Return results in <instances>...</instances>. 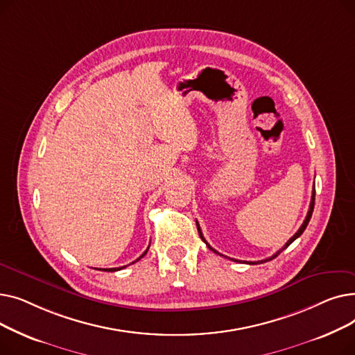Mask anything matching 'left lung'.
Returning <instances> with one entry per match:
<instances>
[{
	"mask_svg": "<svg viewBox=\"0 0 355 355\" xmlns=\"http://www.w3.org/2000/svg\"><path fill=\"white\" fill-rule=\"evenodd\" d=\"M313 204H315V190L312 191V198H311V204H309V210H308V214H306V217H305V220H304V223H302V226L300 227V230H297V232H296V233H295V234H293V236H292V237H291V239H289V240L286 241V245H285V246H284V248H282L281 250H277V252H276V253H275L273 256H270V257H268V259H265V260H260V262H248V263H249V265H257V263H265V262H269V260L275 259V257H276V256H277L279 253H281L282 250H285V249H286V248H288V246H289V245L292 243V241H293V240H296L297 237H300V236H301V234L304 233V230L306 229V226H308V223H309V220H311V216H312V211H313ZM197 229H198V233H200V237H201V240L204 241V243H206V245H207V248H209L210 250H213L214 253L220 254V253H218L217 250H214V249H213V248H211V246H210V245L207 243V241H206V239H204V237H202V233H201V230H200V226H198V223H197ZM220 256H223V254H220ZM232 260H234V262H240V260H236V259H232ZM245 263H246V262H245Z\"/></svg>",
	"mask_w": 355,
	"mask_h": 355,
	"instance_id": "1",
	"label": "left lung"
}]
</instances>
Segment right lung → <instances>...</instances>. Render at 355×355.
I'll use <instances>...</instances> for the list:
<instances>
[{"mask_svg": "<svg viewBox=\"0 0 355 355\" xmlns=\"http://www.w3.org/2000/svg\"><path fill=\"white\" fill-rule=\"evenodd\" d=\"M148 249H149V248H148ZM148 249H146V250H145V252H144V253H142V254H141V256H139V257L135 260V262H138L139 259H142V257L146 254ZM135 262H132V263H135ZM122 268H125V266H122ZM122 268H112V269H102V270H106V272H116V270H119V269H122ZM99 270H101V269H99Z\"/></svg>", "mask_w": 355, "mask_h": 355, "instance_id": "right-lung-1", "label": "right lung"}]
</instances>
